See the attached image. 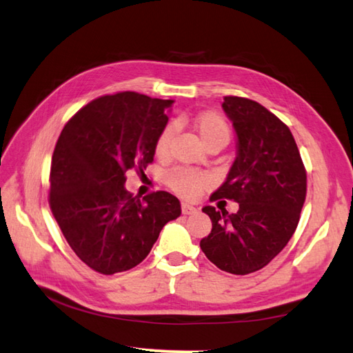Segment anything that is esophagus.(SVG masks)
<instances>
[{
  "label": "esophagus",
  "instance_id": "esophagus-1",
  "mask_svg": "<svg viewBox=\"0 0 353 353\" xmlns=\"http://www.w3.org/2000/svg\"><path fill=\"white\" fill-rule=\"evenodd\" d=\"M181 208H182V214H185V215H191L194 212H197V209L191 206V205H188V203H182Z\"/></svg>",
  "mask_w": 353,
  "mask_h": 353
}]
</instances>
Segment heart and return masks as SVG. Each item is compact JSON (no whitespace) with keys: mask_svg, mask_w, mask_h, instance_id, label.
I'll return each instance as SVG.
<instances>
[{"mask_svg":"<svg viewBox=\"0 0 353 353\" xmlns=\"http://www.w3.org/2000/svg\"><path fill=\"white\" fill-rule=\"evenodd\" d=\"M192 125L201 142L206 147L211 145H228L232 132L226 119H224L220 114H216L214 110H206L201 112V114L196 115L192 119ZM176 127L174 124H167L163 129L159 132L154 141V154L159 159L167 157L171 139L174 137ZM163 182L167 183L168 188L176 192L177 196L183 199L192 200L196 199L199 194L208 188L209 183H211V177L206 172H201L192 168H185V167H176L171 168L170 171L165 172Z\"/></svg>","mask_w":353,"mask_h":353,"instance_id":"1","label":"heart"}]
</instances>
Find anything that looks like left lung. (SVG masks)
I'll return each instance as SVG.
<instances>
[{
    "label": "left lung",
    "instance_id": "left-lung-1",
    "mask_svg": "<svg viewBox=\"0 0 353 353\" xmlns=\"http://www.w3.org/2000/svg\"><path fill=\"white\" fill-rule=\"evenodd\" d=\"M221 106L236 132L238 156L211 201L234 200L239 209H201L212 230L200 247L223 272L249 274L265 267L294 234L306 197V170L288 125L262 104L228 95Z\"/></svg>",
    "mask_w": 353,
    "mask_h": 353
}]
</instances>
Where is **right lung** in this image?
<instances>
[{"label":"right lung","instance_id":"right-lung-1","mask_svg":"<svg viewBox=\"0 0 353 353\" xmlns=\"http://www.w3.org/2000/svg\"><path fill=\"white\" fill-rule=\"evenodd\" d=\"M171 104L132 91L103 95L71 117L57 139L48 203L70 247L94 272L137 267L182 212L167 191L139 200L124 186L127 171L144 172L153 162Z\"/></svg>","mask_w":353,"mask_h":353}]
</instances>
